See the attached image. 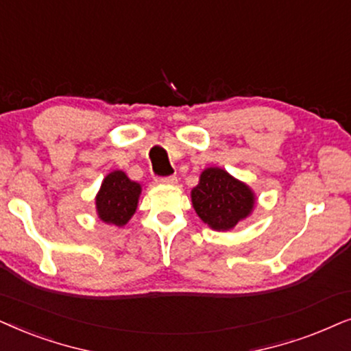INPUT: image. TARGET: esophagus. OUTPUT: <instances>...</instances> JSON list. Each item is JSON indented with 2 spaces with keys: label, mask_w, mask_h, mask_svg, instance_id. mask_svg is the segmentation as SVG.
<instances>
[{
  "label": "esophagus",
  "mask_w": 351,
  "mask_h": 351,
  "mask_svg": "<svg viewBox=\"0 0 351 351\" xmlns=\"http://www.w3.org/2000/svg\"><path fill=\"white\" fill-rule=\"evenodd\" d=\"M158 183H163V184H175L178 178H176L175 175H170V176H160V178H157Z\"/></svg>",
  "instance_id": "1"
}]
</instances>
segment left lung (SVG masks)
<instances>
[{
    "mask_svg": "<svg viewBox=\"0 0 351 351\" xmlns=\"http://www.w3.org/2000/svg\"><path fill=\"white\" fill-rule=\"evenodd\" d=\"M194 210L213 230L234 228L254 208V194L221 168H207L191 193Z\"/></svg>",
    "mask_w": 351,
    "mask_h": 351,
    "instance_id": "1",
    "label": "left lung"
}]
</instances>
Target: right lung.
<instances>
[{
    "mask_svg": "<svg viewBox=\"0 0 351 351\" xmlns=\"http://www.w3.org/2000/svg\"><path fill=\"white\" fill-rule=\"evenodd\" d=\"M139 194L141 186L130 180L123 171H112L102 181L96 197L97 215L102 221L123 226L136 212Z\"/></svg>",
    "mask_w": 351,
    "mask_h": 351,
    "instance_id": "right-lung-1",
    "label": "right lung"
}]
</instances>
